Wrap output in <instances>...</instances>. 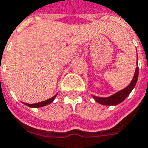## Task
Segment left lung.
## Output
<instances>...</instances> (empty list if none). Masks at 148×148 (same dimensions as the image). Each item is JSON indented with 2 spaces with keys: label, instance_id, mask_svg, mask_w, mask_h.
<instances>
[{
  "label": "left lung",
  "instance_id": "1",
  "mask_svg": "<svg viewBox=\"0 0 148 148\" xmlns=\"http://www.w3.org/2000/svg\"><path fill=\"white\" fill-rule=\"evenodd\" d=\"M137 62H138V56H137ZM137 65H138V64H137ZM138 76H139V67H136V72H135V74H134V76H133L132 80L131 81L129 85L127 86L125 88L120 90V91L117 92L113 94L112 96H108V97H99V96L92 95L93 99H95L98 103H100V104H103V105L114 106L119 104L129 96L131 92L132 91L133 88L136 86V82L138 80Z\"/></svg>",
  "mask_w": 148,
  "mask_h": 148
}]
</instances>
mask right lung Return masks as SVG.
Returning <instances> with one entry per match:
<instances>
[{"mask_svg": "<svg viewBox=\"0 0 148 148\" xmlns=\"http://www.w3.org/2000/svg\"><path fill=\"white\" fill-rule=\"evenodd\" d=\"M57 96V94H56L55 96H52V98L47 99V100H45V101H42V102H39L36 103H32V104H29V103H23L24 104H25L28 107H30V108H41V107H44V106L48 105V104H50L51 103L53 102V100L55 99L56 96Z\"/></svg>", "mask_w": 148, "mask_h": 148, "instance_id": "1", "label": "right lung"}]
</instances>
